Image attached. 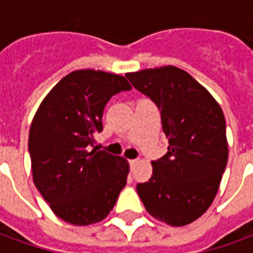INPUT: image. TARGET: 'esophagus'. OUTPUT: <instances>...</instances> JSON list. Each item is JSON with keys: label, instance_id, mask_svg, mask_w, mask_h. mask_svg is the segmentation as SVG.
<instances>
[{"label": "esophagus", "instance_id": "1", "mask_svg": "<svg viewBox=\"0 0 253 253\" xmlns=\"http://www.w3.org/2000/svg\"><path fill=\"white\" fill-rule=\"evenodd\" d=\"M128 163H130V168H131V169H132V168H134V167H135V165H137L138 161H137V160H130V161H128Z\"/></svg>", "mask_w": 253, "mask_h": 253}]
</instances>
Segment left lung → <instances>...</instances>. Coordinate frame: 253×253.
I'll return each instance as SVG.
<instances>
[{
  "label": "left lung",
  "mask_w": 253,
  "mask_h": 253,
  "mask_svg": "<svg viewBox=\"0 0 253 253\" xmlns=\"http://www.w3.org/2000/svg\"><path fill=\"white\" fill-rule=\"evenodd\" d=\"M132 86L157 105L168 152L137 184L146 211L170 226L194 222L217 195L228 163L225 116L215 99L175 66L127 73Z\"/></svg>",
  "instance_id": "1"
}]
</instances>
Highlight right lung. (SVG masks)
<instances>
[{
	"label": "right lung",
	"mask_w": 253,
	"mask_h": 253,
	"mask_svg": "<svg viewBox=\"0 0 253 253\" xmlns=\"http://www.w3.org/2000/svg\"><path fill=\"white\" fill-rule=\"evenodd\" d=\"M127 80L101 70H76L50 90L31 123L28 150L36 188L55 215L72 225L103 221L126 186L128 163L99 150L108 100L130 90Z\"/></svg>",
	"instance_id": "obj_1"
}]
</instances>
